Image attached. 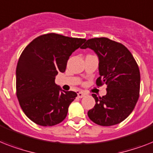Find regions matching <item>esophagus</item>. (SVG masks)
Here are the masks:
<instances>
[{
  "label": "esophagus",
  "mask_w": 153,
  "mask_h": 153,
  "mask_svg": "<svg viewBox=\"0 0 153 153\" xmlns=\"http://www.w3.org/2000/svg\"><path fill=\"white\" fill-rule=\"evenodd\" d=\"M77 94H78V97H79V98H82L83 97H85V95H86L84 92H82V91H79Z\"/></svg>",
  "instance_id": "obj_1"
}]
</instances>
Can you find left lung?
<instances>
[{
	"label": "left lung",
	"instance_id": "left-lung-1",
	"mask_svg": "<svg viewBox=\"0 0 153 153\" xmlns=\"http://www.w3.org/2000/svg\"><path fill=\"white\" fill-rule=\"evenodd\" d=\"M89 48L99 58L97 85H107V94L95 99V106L88 116L97 125L113 126L126 120L139 98L140 71L133 55L126 46L107 38H91L81 48Z\"/></svg>",
	"mask_w": 153,
	"mask_h": 153
}]
</instances>
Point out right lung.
Here are the masks:
<instances>
[{"instance_id": "add662e5", "label": "right lung", "mask_w": 153, "mask_h": 153, "mask_svg": "<svg viewBox=\"0 0 153 153\" xmlns=\"http://www.w3.org/2000/svg\"><path fill=\"white\" fill-rule=\"evenodd\" d=\"M85 41L46 33L33 39L21 53L16 67V96L25 115L36 124L54 126L68 115L77 94L62 90L55 77L65 71L70 56Z\"/></svg>"}]
</instances>
